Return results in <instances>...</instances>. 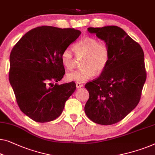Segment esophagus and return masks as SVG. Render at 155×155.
<instances>
[{"mask_svg":"<svg viewBox=\"0 0 155 155\" xmlns=\"http://www.w3.org/2000/svg\"><path fill=\"white\" fill-rule=\"evenodd\" d=\"M83 87V84H82V83L76 82V87H77V88H80V87Z\"/></svg>","mask_w":155,"mask_h":155,"instance_id":"esophagus-1","label":"esophagus"}]
</instances>
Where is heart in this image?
<instances>
[{"instance_id":"heart-1","label":"heart","mask_w":155,"mask_h":155,"mask_svg":"<svg viewBox=\"0 0 155 155\" xmlns=\"http://www.w3.org/2000/svg\"><path fill=\"white\" fill-rule=\"evenodd\" d=\"M78 57H84L82 68L67 75V79L76 82H84L101 73L108 64L110 59L109 47L104 42L98 41L95 38L84 37L75 45ZM61 61L68 70H73L75 66V52L70 47L65 48L61 53Z\"/></svg>"}]
</instances>
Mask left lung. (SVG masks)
I'll return each instance as SVG.
<instances>
[{"label": "left lung", "mask_w": 155, "mask_h": 155, "mask_svg": "<svg viewBox=\"0 0 155 155\" xmlns=\"http://www.w3.org/2000/svg\"><path fill=\"white\" fill-rule=\"evenodd\" d=\"M88 31L106 42L110 59L99 77L85 84L89 98L84 111L96 124L111 125L123 120L140 101L147 77L144 52L118 26L89 27Z\"/></svg>", "instance_id": "left-lung-1"}]
</instances>
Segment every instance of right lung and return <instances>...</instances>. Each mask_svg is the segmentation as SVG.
Wrapping results in <instances>:
<instances>
[{
    "mask_svg": "<svg viewBox=\"0 0 155 155\" xmlns=\"http://www.w3.org/2000/svg\"><path fill=\"white\" fill-rule=\"evenodd\" d=\"M81 34L74 28L43 26L31 29L13 47L9 80L19 108L37 122L54 120L76 89L75 83L54 84L65 74L61 53Z\"/></svg>",
    "mask_w": 155,
    "mask_h": 155,
    "instance_id": "1",
    "label": "right lung"
}]
</instances>
